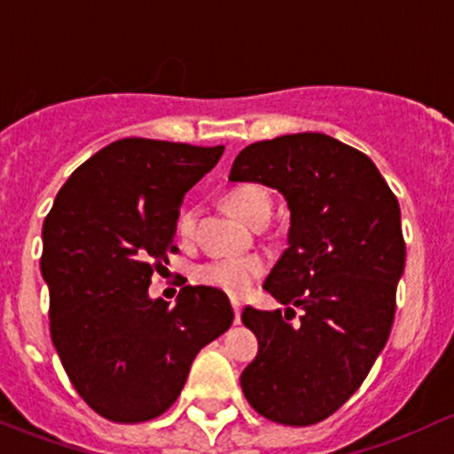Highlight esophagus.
Wrapping results in <instances>:
<instances>
[{"label":"esophagus","instance_id":"1","mask_svg":"<svg viewBox=\"0 0 454 454\" xmlns=\"http://www.w3.org/2000/svg\"><path fill=\"white\" fill-rule=\"evenodd\" d=\"M231 308H233V321L240 324V312H242V303L238 299H231Z\"/></svg>","mask_w":454,"mask_h":454}]
</instances>
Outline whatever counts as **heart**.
<instances>
[{
    "label": "heart",
    "mask_w": 454,
    "mask_h": 454,
    "mask_svg": "<svg viewBox=\"0 0 454 454\" xmlns=\"http://www.w3.org/2000/svg\"><path fill=\"white\" fill-rule=\"evenodd\" d=\"M227 205L251 225L266 223L270 216V194L258 184L236 185L227 192ZM196 218L199 209L194 205H185L175 221V233L179 240L190 242L196 231ZM266 270V260L258 254L249 255H216V258L196 266V282L203 286L216 288L227 295H245L254 282L262 278Z\"/></svg>",
    "instance_id": "1"
}]
</instances>
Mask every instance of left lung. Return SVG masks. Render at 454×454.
Segmentation results:
<instances>
[{
	"instance_id": "8db88e82",
	"label": "left lung",
	"mask_w": 454,
	"mask_h": 454,
	"mask_svg": "<svg viewBox=\"0 0 454 454\" xmlns=\"http://www.w3.org/2000/svg\"><path fill=\"white\" fill-rule=\"evenodd\" d=\"M229 181L275 188L291 209L264 282L286 312L242 310L260 345L242 391L270 422L310 427L354 395L389 339L406 258L398 199L365 153L324 133L251 144Z\"/></svg>"
}]
</instances>
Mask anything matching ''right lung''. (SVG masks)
<instances>
[{"label":"right lung","mask_w":454,"mask_h":454,"mask_svg":"<svg viewBox=\"0 0 454 454\" xmlns=\"http://www.w3.org/2000/svg\"><path fill=\"white\" fill-rule=\"evenodd\" d=\"M223 151L118 139L72 172L45 216L52 343L78 395L111 422L170 409L200 348L231 325V303L216 288L184 286L175 306L148 297L161 262L179 251L184 194Z\"/></svg>","instance_id":"1"}]
</instances>
